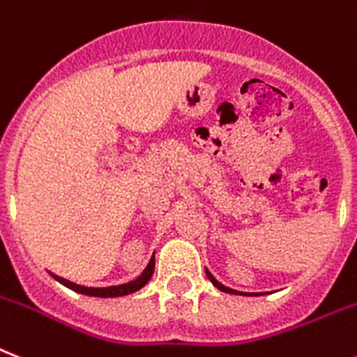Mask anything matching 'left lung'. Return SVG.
<instances>
[{
    "label": "left lung",
    "mask_w": 357,
    "mask_h": 357,
    "mask_svg": "<svg viewBox=\"0 0 357 357\" xmlns=\"http://www.w3.org/2000/svg\"><path fill=\"white\" fill-rule=\"evenodd\" d=\"M206 275H208V280L212 281V285H214V287H218V289H220V290H223V292H229V294H243V292H238V290H232V289H229V287L221 285L220 281L215 280L214 275H212L211 272H208V271H206Z\"/></svg>",
    "instance_id": "obj_1"
}]
</instances>
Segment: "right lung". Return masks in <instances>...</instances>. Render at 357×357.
<instances>
[{
	"label": "right lung",
	"mask_w": 357,
	"mask_h": 357,
	"mask_svg": "<svg viewBox=\"0 0 357 357\" xmlns=\"http://www.w3.org/2000/svg\"><path fill=\"white\" fill-rule=\"evenodd\" d=\"M152 274H154V257H152L146 268L143 271V274L139 278H136L130 283H125V285H118V287H105V289H91V287H83V285H76V283H72L68 280H63L59 275H54V280H58L61 285L68 287L74 292H79V294H86V296H96V298H118V296H127L132 294L136 290H139L142 287H145L149 281H151Z\"/></svg>",
	"instance_id": "right-lung-1"
}]
</instances>
